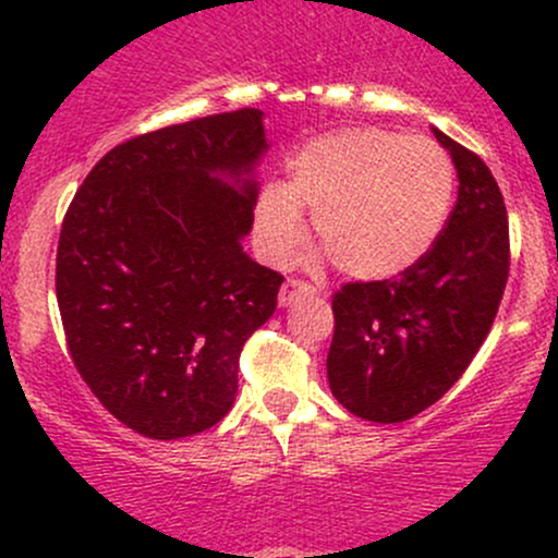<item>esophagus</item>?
I'll return each mask as SVG.
<instances>
[{
	"label": "esophagus",
	"mask_w": 558,
	"mask_h": 558,
	"mask_svg": "<svg viewBox=\"0 0 558 558\" xmlns=\"http://www.w3.org/2000/svg\"><path fill=\"white\" fill-rule=\"evenodd\" d=\"M312 293H315V286H310L306 280L291 278V280H286L283 286H280V304L288 306L291 301H296L301 296H312Z\"/></svg>",
	"instance_id": "1"
}]
</instances>
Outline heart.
Instances as JSON below:
<instances>
[{"label": "heart", "instance_id": "obj_1", "mask_svg": "<svg viewBox=\"0 0 558 558\" xmlns=\"http://www.w3.org/2000/svg\"><path fill=\"white\" fill-rule=\"evenodd\" d=\"M457 172L433 141L386 128H338L288 157V183H267L254 209L262 254L286 262L304 239L301 209L317 241L351 278L386 280L433 248L453 204Z\"/></svg>", "mask_w": 558, "mask_h": 558}]
</instances>
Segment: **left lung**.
Masks as SVG:
<instances>
[{"label": "left lung", "instance_id": "obj_1", "mask_svg": "<svg viewBox=\"0 0 558 558\" xmlns=\"http://www.w3.org/2000/svg\"><path fill=\"white\" fill-rule=\"evenodd\" d=\"M459 198L438 241L393 280L332 293L328 380L369 422H403L446 393L483 345L509 278V217L488 165L446 133Z\"/></svg>", "mask_w": 558, "mask_h": 558}]
</instances>
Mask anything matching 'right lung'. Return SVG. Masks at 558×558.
Wrapping results in <instances>:
<instances>
[{
	"label": "right lung",
	"mask_w": 558,
	"mask_h": 558,
	"mask_svg": "<svg viewBox=\"0 0 558 558\" xmlns=\"http://www.w3.org/2000/svg\"><path fill=\"white\" fill-rule=\"evenodd\" d=\"M265 149L254 107L159 128L107 151L62 220L54 286L70 360L146 438L226 417L243 343L278 304L283 275L241 248L257 204L246 175Z\"/></svg>",
	"instance_id": "right-lung-1"
}]
</instances>
